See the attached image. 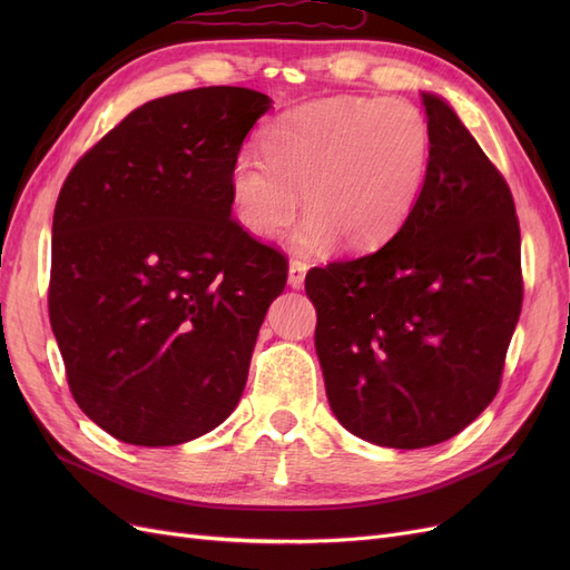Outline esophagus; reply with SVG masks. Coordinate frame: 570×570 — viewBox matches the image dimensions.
Segmentation results:
<instances>
[{
	"instance_id": "esophagus-1",
	"label": "esophagus",
	"mask_w": 570,
	"mask_h": 570,
	"mask_svg": "<svg viewBox=\"0 0 570 570\" xmlns=\"http://www.w3.org/2000/svg\"><path fill=\"white\" fill-rule=\"evenodd\" d=\"M306 268H308V266H306L304 262H299V258H292V262H289V275H287V283H289V287L299 289V287L304 285Z\"/></svg>"
}]
</instances>
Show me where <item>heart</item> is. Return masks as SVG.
I'll return each mask as SVG.
<instances>
[{"label": "heart", "instance_id": "obj_1", "mask_svg": "<svg viewBox=\"0 0 570 570\" xmlns=\"http://www.w3.org/2000/svg\"><path fill=\"white\" fill-rule=\"evenodd\" d=\"M264 149H243L230 168L233 209L247 233L278 235L304 218L295 243L375 252L402 233L421 202L433 130L425 114L394 97H327L273 118Z\"/></svg>", "mask_w": 570, "mask_h": 570}]
</instances>
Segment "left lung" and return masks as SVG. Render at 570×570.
Returning a JSON list of instances; mask_svg holds the SVG:
<instances>
[{
	"mask_svg": "<svg viewBox=\"0 0 570 570\" xmlns=\"http://www.w3.org/2000/svg\"><path fill=\"white\" fill-rule=\"evenodd\" d=\"M421 99L433 159L416 212L385 247L304 281L333 413L394 450L450 440L485 411L523 304L511 189L452 107Z\"/></svg>",
	"mask_w": 570,
	"mask_h": 570,
	"instance_id": "left-lung-1",
	"label": "left lung"
}]
</instances>
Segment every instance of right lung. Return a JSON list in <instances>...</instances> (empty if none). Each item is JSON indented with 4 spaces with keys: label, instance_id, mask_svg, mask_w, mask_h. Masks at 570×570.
<instances>
[{
    "label": "right lung",
    "instance_id": "right-lung-1",
    "mask_svg": "<svg viewBox=\"0 0 570 570\" xmlns=\"http://www.w3.org/2000/svg\"><path fill=\"white\" fill-rule=\"evenodd\" d=\"M271 99L214 85L151 99L82 154L51 223L49 323L73 400L120 442L226 421L287 256L230 216V168Z\"/></svg>",
    "mask_w": 570,
    "mask_h": 570
}]
</instances>
